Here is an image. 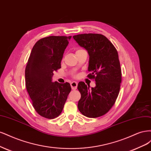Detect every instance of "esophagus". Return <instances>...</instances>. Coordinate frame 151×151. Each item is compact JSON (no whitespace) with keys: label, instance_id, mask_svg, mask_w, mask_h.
<instances>
[{"label":"esophagus","instance_id":"1","mask_svg":"<svg viewBox=\"0 0 151 151\" xmlns=\"http://www.w3.org/2000/svg\"><path fill=\"white\" fill-rule=\"evenodd\" d=\"M70 85H71V87L72 90H76L77 88L78 84H77V83L76 81L71 82Z\"/></svg>","mask_w":151,"mask_h":151}]
</instances>
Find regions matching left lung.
<instances>
[{
  "mask_svg": "<svg viewBox=\"0 0 151 151\" xmlns=\"http://www.w3.org/2000/svg\"><path fill=\"white\" fill-rule=\"evenodd\" d=\"M88 53V77L95 79L96 86L81 81L77 88L81 93L78 108L87 117L105 115L112 107L119 95L122 73L118 52L107 38L100 34H81L73 36Z\"/></svg>",
  "mask_w": 151,
  "mask_h": 151,
  "instance_id": "obj_1",
  "label": "left lung"
}]
</instances>
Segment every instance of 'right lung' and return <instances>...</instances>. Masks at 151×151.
<instances>
[{"label":"right lung","instance_id":"add662e5","mask_svg":"<svg viewBox=\"0 0 151 151\" xmlns=\"http://www.w3.org/2000/svg\"><path fill=\"white\" fill-rule=\"evenodd\" d=\"M71 36H49L33 46L25 70L26 86L37 112L55 119L64 107L71 88L69 83L52 82L53 71L61 68L63 53Z\"/></svg>","mask_w":151,"mask_h":151}]
</instances>
